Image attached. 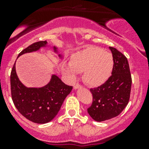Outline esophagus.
Masks as SVG:
<instances>
[{
  "label": "esophagus",
  "instance_id": "1",
  "mask_svg": "<svg viewBox=\"0 0 149 149\" xmlns=\"http://www.w3.org/2000/svg\"><path fill=\"white\" fill-rule=\"evenodd\" d=\"M81 87H82V86H81V85H80V84H76V85H74V89H79V88H81Z\"/></svg>",
  "mask_w": 149,
  "mask_h": 149
}]
</instances>
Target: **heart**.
<instances>
[{"mask_svg":"<svg viewBox=\"0 0 149 149\" xmlns=\"http://www.w3.org/2000/svg\"><path fill=\"white\" fill-rule=\"evenodd\" d=\"M113 68V57L107 51L94 46L78 51L71 56L69 64L63 63V72L74 78L82 72L83 80L87 85L98 86L104 84Z\"/></svg>","mask_w":149,"mask_h":149,"instance_id":"heart-1","label":"heart"}]
</instances>
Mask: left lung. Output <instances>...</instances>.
Wrapping results in <instances>:
<instances>
[{
	"label": "left lung",
	"instance_id": "left-lung-1",
	"mask_svg": "<svg viewBox=\"0 0 149 149\" xmlns=\"http://www.w3.org/2000/svg\"><path fill=\"white\" fill-rule=\"evenodd\" d=\"M109 48L113 57L112 75L101 86L90 89L93 104L87 112L97 122L119 116L128 104L131 94L132 80L127 58L116 48Z\"/></svg>",
	"mask_w": 149,
	"mask_h": 149
}]
</instances>
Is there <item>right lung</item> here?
Returning a JSON list of instances; mask_svg holds the SVG:
<instances>
[{
	"label": "right lung",
	"instance_id": "1",
	"mask_svg": "<svg viewBox=\"0 0 149 149\" xmlns=\"http://www.w3.org/2000/svg\"><path fill=\"white\" fill-rule=\"evenodd\" d=\"M46 41H40L30 45L21 52L18 56L47 47ZM57 53V48L54 46ZM62 59V55L58 54ZM11 95L14 105L26 119L34 123L45 124L51 122L58 113L63 101L72 89L55 74L51 76L47 85L40 88L26 87L18 79L15 71V63L10 74Z\"/></svg>",
	"mask_w": 149,
	"mask_h": 149
}]
</instances>
